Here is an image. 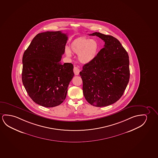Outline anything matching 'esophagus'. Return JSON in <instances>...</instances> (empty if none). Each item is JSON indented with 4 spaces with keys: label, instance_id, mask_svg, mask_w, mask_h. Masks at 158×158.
Here are the masks:
<instances>
[{
    "label": "esophagus",
    "instance_id": "1",
    "mask_svg": "<svg viewBox=\"0 0 158 158\" xmlns=\"http://www.w3.org/2000/svg\"><path fill=\"white\" fill-rule=\"evenodd\" d=\"M73 72L74 73V74L76 75V76H77V75L79 74L80 69H79L78 67L74 66V69H73Z\"/></svg>",
    "mask_w": 158,
    "mask_h": 158
}]
</instances>
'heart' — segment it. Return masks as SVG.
Returning a JSON list of instances; mask_svg holds the SVG:
<instances>
[{
    "label": "heart",
    "instance_id": "b5f03b06",
    "mask_svg": "<svg viewBox=\"0 0 158 158\" xmlns=\"http://www.w3.org/2000/svg\"><path fill=\"white\" fill-rule=\"evenodd\" d=\"M98 42L94 39L81 37L77 39L71 44V51L78 54V59L82 64H87L96 57L98 52ZM69 48L66 49L67 56H71V52Z\"/></svg>",
    "mask_w": 158,
    "mask_h": 158
}]
</instances>
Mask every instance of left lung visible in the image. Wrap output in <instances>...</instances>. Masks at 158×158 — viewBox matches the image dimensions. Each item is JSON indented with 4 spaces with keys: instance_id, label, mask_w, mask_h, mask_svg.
I'll return each instance as SVG.
<instances>
[{
    "instance_id": "8db88e82",
    "label": "left lung",
    "mask_w": 158,
    "mask_h": 158,
    "mask_svg": "<svg viewBox=\"0 0 158 158\" xmlns=\"http://www.w3.org/2000/svg\"><path fill=\"white\" fill-rule=\"evenodd\" d=\"M89 35L99 37L105 44L80 72L83 94L91 105L106 106L118 101L127 86L130 78L129 56L114 37L97 32Z\"/></svg>"
}]
</instances>
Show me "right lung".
<instances>
[{"label":"right lung","mask_w":158,"mask_h":158,"mask_svg":"<svg viewBox=\"0 0 158 158\" xmlns=\"http://www.w3.org/2000/svg\"><path fill=\"white\" fill-rule=\"evenodd\" d=\"M67 40L60 31L40 33L23 54V85L32 101L42 106H56L66 97L74 75L73 64L60 62Z\"/></svg>","instance_id":"1"}]
</instances>
